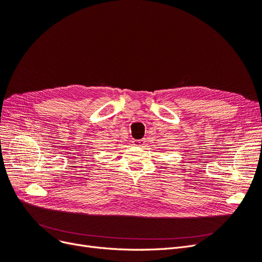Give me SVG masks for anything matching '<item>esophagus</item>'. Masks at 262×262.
<instances>
[{
    "label": "esophagus",
    "instance_id": "1",
    "mask_svg": "<svg viewBox=\"0 0 262 262\" xmlns=\"http://www.w3.org/2000/svg\"><path fill=\"white\" fill-rule=\"evenodd\" d=\"M144 143H145V140H144V139H141V140H134V142H133V144H134V145H136V146H140V147H143Z\"/></svg>",
    "mask_w": 262,
    "mask_h": 262
}]
</instances>
